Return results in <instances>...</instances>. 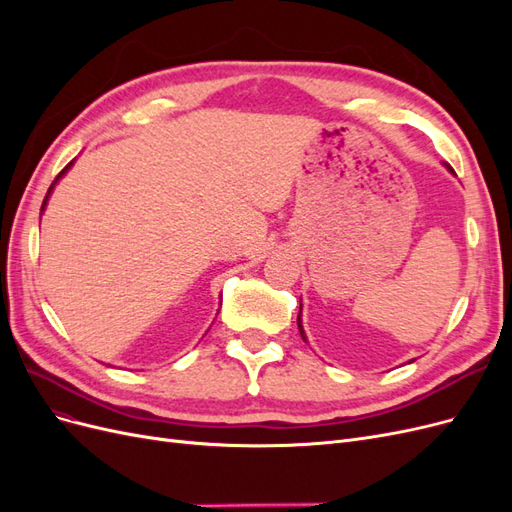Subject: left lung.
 <instances>
[{
    "label": "left lung",
    "instance_id": "8db88e82",
    "mask_svg": "<svg viewBox=\"0 0 512 512\" xmlns=\"http://www.w3.org/2000/svg\"><path fill=\"white\" fill-rule=\"evenodd\" d=\"M453 170V168H451ZM297 322H299V331H301V337L305 339V333H303V327H301V309H299V316H297Z\"/></svg>",
    "mask_w": 512,
    "mask_h": 512
}]
</instances>
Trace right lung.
Listing matches in <instances>:
<instances>
[{
    "instance_id": "obj_1",
    "label": "right lung",
    "mask_w": 512,
    "mask_h": 512,
    "mask_svg": "<svg viewBox=\"0 0 512 512\" xmlns=\"http://www.w3.org/2000/svg\"><path fill=\"white\" fill-rule=\"evenodd\" d=\"M70 166H72V162H70V164H68V166H66L64 170H61V173H59V175L55 177V181H57V179H59L61 175H64V173H66V170H68ZM55 181H53V185H55ZM53 185H51V188H49V192H46V196H44V203H42V209H44V205H46V200H49V194H51V190H53Z\"/></svg>"
}]
</instances>
